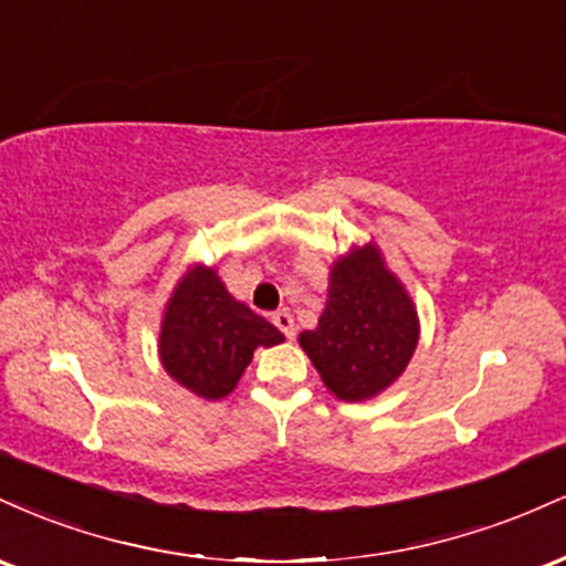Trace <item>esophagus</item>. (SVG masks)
<instances>
[{
	"mask_svg": "<svg viewBox=\"0 0 566 566\" xmlns=\"http://www.w3.org/2000/svg\"><path fill=\"white\" fill-rule=\"evenodd\" d=\"M271 322H274V327L282 333L284 337H295V322H292V316L287 311H276V314H271Z\"/></svg>",
	"mask_w": 566,
	"mask_h": 566,
	"instance_id": "esophagus-1",
	"label": "esophagus"
}]
</instances>
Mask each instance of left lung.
<instances>
[{
  "label": "left lung",
  "instance_id": "obj_1",
  "mask_svg": "<svg viewBox=\"0 0 566 566\" xmlns=\"http://www.w3.org/2000/svg\"><path fill=\"white\" fill-rule=\"evenodd\" d=\"M418 335L412 301L367 244L333 265L319 327L301 346L337 399L365 401L405 373Z\"/></svg>",
  "mask_w": 566,
  "mask_h": 566
}]
</instances>
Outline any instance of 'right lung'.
Listing matches in <instances>:
<instances>
[{
	"mask_svg": "<svg viewBox=\"0 0 566 566\" xmlns=\"http://www.w3.org/2000/svg\"><path fill=\"white\" fill-rule=\"evenodd\" d=\"M282 340L274 324L233 301L216 271L193 265L167 303L159 356L167 373L188 391L223 399L252 361V350Z\"/></svg>",
	"mask_w": 566,
	"mask_h": 566,
	"instance_id": "1",
	"label": "right lung"
}]
</instances>
